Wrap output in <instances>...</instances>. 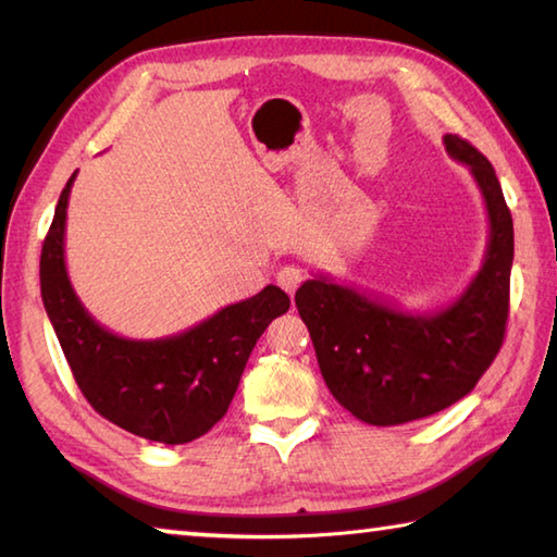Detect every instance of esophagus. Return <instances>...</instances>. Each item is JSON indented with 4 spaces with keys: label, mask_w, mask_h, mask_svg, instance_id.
I'll use <instances>...</instances> for the list:
<instances>
[{
    "label": "esophagus",
    "mask_w": 557,
    "mask_h": 557,
    "mask_svg": "<svg viewBox=\"0 0 557 557\" xmlns=\"http://www.w3.org/2000/svg\"><path fill=\"white\" fill-rule=\"evenodd\" d=\"M301 270L295 265H285L277 270V285L287 292V295H295L297 287L301 285Z\"/></svg>",
    "instance_id": "esophagus-1"
}]
</instances>
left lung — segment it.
<instances>
[{"label":"left lung","mask_w":557,"mask_h":557,"mask_svg":"<svg viewBox=\"0 0 557 557\" xmlns=\"http://www.w3.org/2000/svg\"><path fill=\"white\" fill-rule=\"evenodd\" d=\"M445 149L469 166L488 219L482 268L457 299L432 312H408L326 275L307 280L295 295L326 388L369 425H403L449 408L474 388L504 342L511 211L494 166L476 147L445 135Z\"/></svg>","instance_id":"left-lung-1"}]
</instances>
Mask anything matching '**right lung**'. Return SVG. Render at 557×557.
<instances>
[{"label":"right lung","instance_id":"add662e5","mask_svg":"<svg viewBox=\"0 0 557 557\" xmlns=\"http://www.w3.org/2000/svg\"><path fill=\"white\" fill-rule=\"evenodd\" d=\"M75 174L61 191L41 250V299L86 400L117 428L162 445H184L219 422L238 391L252 346L289 297L268 285L182 334L137 342L96 322L65 270V209Z\"/></svg>","mask_w":557,"mask_h":557}]
</instances>
